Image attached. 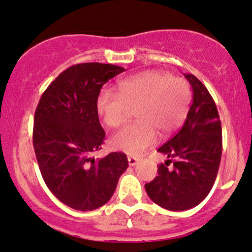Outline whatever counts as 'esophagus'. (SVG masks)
<instances>
[{
	"label": "esophagus",
	"mask_w": 252,
	"mask_h": 252,
	"mask_svg": "<svg viewBox=\"0 0 252 252\" xmlns=\"http://www.w3.org/2000/svg\"><path fill=\"white\" fill-rule=\"evenodd\" d=\"M127 159H128L129 166H135V165H137L138 161H139V159L137 158V157H133V156H128V157H127Z\"/></svg>",
	"instance_id": "esophagus-1"
}]
</instances>
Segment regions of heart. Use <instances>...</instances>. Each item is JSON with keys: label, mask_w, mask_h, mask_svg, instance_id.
<instances>
[{"label": "heart", "mask_w": 252, "mask_h": 252, "mask_svg": "<svg viewBox=\"0 0 252 252\" xmlns=\"http://www.w3.org/2000/svg\"><path fill=\"white\" fill-rule=\"evenodd\" d=\"M191 101L189 84L162 70H145L121 80L119 93L102 90L96 111L106 126L125 123L129 107H137L138 123L124 127L111 138L114 150L139 156L156 143L157 132L167 137L185 120Z\"/></svg>", "instance_id": "b5f03b06"}]
</instances>
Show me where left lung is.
Here are the masks:
<instances>
[{
  "mask_svg": "<svg viewBox=\"0 0 252 252\" xmlns=\"http://www.w3.org/2000/svg\"><path fill=\"white\" fill-rule=\"evenodd\" d=\"M193 100L179 132L159 147L170 158L158 166V176L145 184L156 204L171 211H184L202 203L211 191L221 158V125L217 107L206 87L192 74ZM176 158L174 167L168 165Z\"/></svg>",
  "mask_w": 252,
  "mask_h": 252,
  "instance_id": "left-lung-1",
  "label": "left lung"
}]
</instances>
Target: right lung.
Segmentation results:
<instances>
[{
	"mask_svg": "<svg viewBox=\"0 0 252 252\" xmlns=\"http://www.w3.org/2000/svg\"><path fill=\"white\" fill-rule=\"evenodd\" d=\"M124 70L99 62L70 66L47 87L35 111L32 145L42 178L50 192L74 210L105 205L128 167L125 153L92 157L105 140L97 95Z\"/></svg>",
	"mask_w": 252,
	"mask_h": 252,
	"instance_id": "1",
	"label": "right lung"
}]
</instances>
